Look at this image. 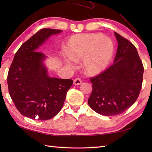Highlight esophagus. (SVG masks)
Instances as JSON below:
<instances>
[{
  "instance_id": "obj_1",
  "label": "esophagus",
  "mask_w": 152,
  "mask_h": 152,
  "mask_svg": "<svg viewBox=\"0 0 152 152\" xmlns=\"http://www.w3.org/2000/svg\"><path fill=\"white\" fill-rule=\"evenodd\" d=\"M82 82V80L80 79V78H76L75 80H74V84L75 85V86H79V85L81 84Z\"/></svg>"
}]
</instances>
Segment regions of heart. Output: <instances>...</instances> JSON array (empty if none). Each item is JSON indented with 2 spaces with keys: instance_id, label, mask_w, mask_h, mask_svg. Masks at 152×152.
<instances>
[{
  "instance_id": "obj_1",
  "label": "heart",
  "mask_w": 152,
  "mask_h": 152,
  "mask_svg": "<svg viewBox=\"0 0 152 152\" xmlns=\"http://www.w3.org/2000/svg\"><path fill=\"white\" fill-rule=\"evenodd\" d=\"M64 63L74 66L76 61L83 60L85 72L91 76L104 72L110 63L114 46L110 38L101 34H78L70 38L67 43Z\"/></svg>"
}]
</instances>
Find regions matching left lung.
<instances>
[{
  "label": "left lung",
  "instance_id": "8db88e82",
  "mask_svg": "<svg viewBox=\"0 0 152 152\" xmlns=\"http://www.w3.org/2000/svg\"><path fill=\"white\" fill-rule=\"evenodd\" d=\"M118 50L114 64L91 78L93 91L88 104L99 114H120L137 101L142 83L144 67L137 48L114 32Z\"/></svg>",
  "mask_w": 152,
  "mask_h": 152
}]
</instances>
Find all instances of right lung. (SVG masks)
I'll return each mask as SVG.
<instances>
[{"instance_id":"add662e5","label":"right lung","mask_w":152,"mask_h":152,"mask_svg":"<svg viewBox=\"0 0 152 152\" xmlns=\"http://www.w3.org/2000/svg\"><path fill=\"white\" fill-rule=\"evenodd\" d=\"M63 31L42 28L21 45L8 71L10 95L21 114L33 119L48 120L61 110L70 79L51 78L44 61L47 56L38 49L52 35Z\"/></svg>"}]
</instances>
